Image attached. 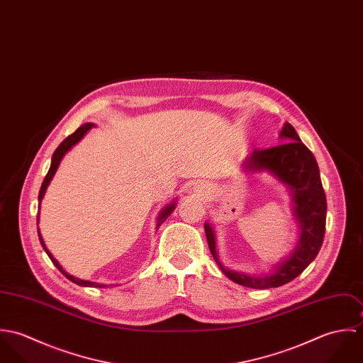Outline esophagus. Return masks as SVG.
Wrapping results in <instances>:
<instances>
[{
  "mask_svg": "<svg viewBox=\"0 0 363 363\" xmlns=\"http://www.w3.org/2000/svg\"><path fill=\"white\" fill-rule=\"evenodd\" d=\"M209 190H211V187H209V184L206 183V182H197V183L193 186V191H194L196 194H199V196H207L208 193H209Z\"/></svg>",
  "mask_w": 363,
  "mask_h": 363,
  "instance_id": "esophagus-1",
  "label": "esophagus"
}]
</instances>
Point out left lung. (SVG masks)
Returning <instances> with one entry per match:
<instances>
[{
  "label": "left lung",
  "instance_id": "obj_1",
  "mask_svg": "<svg viewBox=\"0 0 363 363\" xmlns=\"http://www.w3.org/2000/svg\"><path fill=\"white\" fill-rule=\"evenodd\" d=\"M279 137L285 140V144L268 150H255L246 157L243 169L249 173L267 170L288 186L292 194L294 212L301 226V236L292 255L279 262L268 275L255 277L228 269L216 255L212 226L208 222L204 225L211 255L222 272L233 282L255 289L278 288L295 279L315 259L325 233L327 200L315 157L289 123H285Z\"/></svg>",
  "mask_w": 363,
  "mask_h": 363
}]
</instances>
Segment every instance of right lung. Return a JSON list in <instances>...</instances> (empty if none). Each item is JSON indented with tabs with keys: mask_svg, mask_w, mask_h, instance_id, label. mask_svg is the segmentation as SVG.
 I'll list each match as a JSON object with an SVG mask.
<instances>
[{
	"mask_svg": "<svg viewBox=\"0 0 363 363\" xmlns=\"http://www.w3.org/2000/svg\"><path fill=\"white\" fill-rule=\"evenodd\" d=\"M92 127H95V124H92V123H86V124H84V125H81L75 133H72L71 135H68L60 145H58V148L54 151V154H52V164H50V169H49V172H48V174H46V177H45V180H43V183H42V187H40V191H39V209H40V201H42V199L45 197V193H46V189H48V186H49V183L52 182V176H54V173H55V170H57V167H58V164H60V162H61V159H62V156L65 155L78 141H81L82 140V137L92 128ZM176 208V201H173L172 204H169L167 207L163 208L162 209V212H160V215H159V218H157V225H156V228H159V225H162V222L173 212V209ZM38 222H39V213H38ZM38 235H39V239H40V243H42V246H43V249H45V252L48 253V256L50 257V259L52 261V264L69 279V281H72L74 284H77V285H81V286H94V288H106V285L104 284H96V282H91V281H84V279H78V278H75V277H72V275H69L68 272H65L64 269H62V267L58 264V261L54 259L52 256V253L48 250V247H46V245H45V242H43V238H42V235H40V230L38 229Z\"/></svg>",
	"mask_w": 363,
	"mask_h": 363,
	"instance_id": "1",
	"label": "right lung"
}]
</instances>
